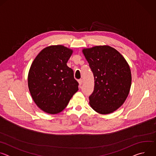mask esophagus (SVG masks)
I'll use <instances>...</instances> for the list:
<instances>
[{"mask_svg":"<svg viewBox=\"0 0 156 156\" xmlns=\"http://www.w3.org/2000/svg\"><path fill=\"white\" fill-rule=\"evenodd\" d=\"M78 83H79V86H80L83 84V80H78Z\"/></svg>","mask_w":156,"mask_h":156,"instance_id":"esophagus-1","label":"esophagus"}]
</instances>
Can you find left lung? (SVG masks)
Masks as SVG:
<instances>
[{
	"mask_svg": "<svg viewBox=\"0 0 156 156\" xmlns=\"http://www.w3.org/2000/svg\"><path fill=\"white\" fill-rule=\"evenodd\" d=\"M82 52L93 73L94 88L89 98L96 112H114L126 99L131 85L129 66L124 57L107 45L84 48Z\"/></svg>",
	"mask_w": 156,
	"mask_h": 156,
	"instance_id": "obj_1",
	"label": "left lung"
}]
</instances>
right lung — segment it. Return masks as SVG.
I'll return each instance as SVG.
<instances>
[{
    "instance_id": "right-lung-1",
    "label": "right lung",
    "mask_w": 156,
    "mask_h": 156,
    "mask_svg": "<svg viewBox=\"0 0 156 156\" xmlns=\"http://www.w3.org/2000/svg\"><path fill=\"white\" fill-rule=\"evenodd\" d=\"M73 52L63 45L49 46L37 55L30 66L29 91L34 103L44 112H61L78 90L73 71L66 65Z\"/></svg>"
}]
</instances>
